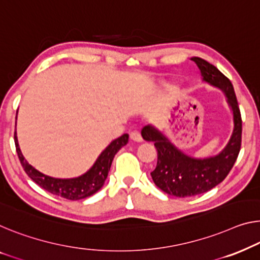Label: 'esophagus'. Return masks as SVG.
<instances>
[{
	"label": "esophagus",
	"instance_id": "obj_1",
	"mask_svg": "<svg viewBox=\"0 0 260 260\" xmlns=\"http://www.w3.org/2000/svg\"><path fill=\"white\" fill-rule=\"evenodd\" d=\"M129 138H131L133 141H137V142H141V141H142V137H141L140 132H138V131L131 132V133H129Z\"/></svg>",
	"mask_w": 260,
	"mask_h": 260
}]
</instances>
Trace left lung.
I'll return each instance as SVG.
<instances>
[{
	"label": "left lung",
	"instance_id": "1",
	"mask_svg": "<svg viewBox=\"0 0 260 260\" xmlns=\"http://www.w3.org/2000/svg\"><path fill=\"white\" fill-rule=\"evenodd\" d=\"M191 60L201 70L204 81L224 92L234 114V131L228 145L218 155L195 158L182 153L152 125L143 127L142 138L154 142L157 149L156 168L150 173L154 183L162 191L176 197L200 195L219 184L234 167L242 143L241 111L230 79L202 58L192 57Z\"/></svg>",
	"mask_w": 260,
	"mask_h": 260
}]
</instances>
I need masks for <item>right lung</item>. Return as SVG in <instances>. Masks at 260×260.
Listing matches in <instances>:
<instances>
[{"label":"right lung","instance_id":"add662e5","mask_svg":"<svg viewBox=\"0 0 260 260\" xmlns=\"http://www.w3.org/2000/svg\"><path fill=\"white\" fill-rule=\"evenodd\" d=\"M17 118V115H16ZM15 146H16V152L18 155L19 161L24 172L28 174V176L35 183H37L41 188L45 189L46 191L53 193V195L60 196L63 199L77 201L93 195L103 187L107 179L108 172L111 169L112 161H113L114 155L117 154L120 148L127 145L128 142V134H123L121 137L115 139L110 145L106 147V149L99 155L92 168L81 175L75 179H55V177L44 175L43 173L38 172L32 166L28 164L24 156L19 149L17 135L15 132Z\"/></svg>","mask_w":260,"mask_h":260}]
</instances>
